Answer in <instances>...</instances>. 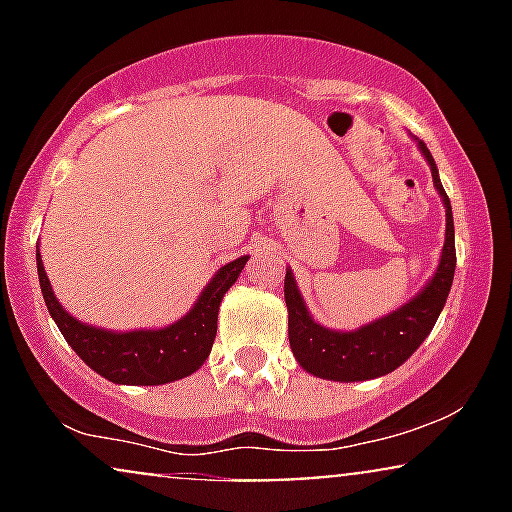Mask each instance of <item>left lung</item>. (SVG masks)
<instances>
[{
  "label": "left lung",
  "instance_id": "left-lung-1",
  "mask_svg": "<svg viewBox=\"0 0 512 512\" xmlns=\"http://www.w3.org/2000/svg\"><path fill=\"white\" fill-rule=\"evenodd\" d=\"M419 149L431 166L433 185L445 204V245L440 264L433 279L395 313L363 325L354 332H337L317 325L305 308L301 291L291 269H286L284 298L289 308V342L296 361L325 380L337 383H356V380L380 378L402 366L431 334L440 310H443L455 276V226H452V207L438 178V166L424 142Z\"/></svg>",
  "mask_w": 512,
  "mask_h": 512
}]
</instances>
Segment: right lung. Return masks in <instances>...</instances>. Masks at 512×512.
Segmentation results:
<instances>
[{"mask_svg":"<svg viewBox=\"0 0 512 512\" xmlns=\"http://www.w3.org/2000/svg\"><path fill=\"white\" fill-rule=\"evenodd\" d=\"M35 257H38V279L45 305L67 344L88 368L117 385H163L187 378L197 368H202L216 337V320H219L223 293L236 284L245 262H248V257L243 255L223 264L207 284V289L202 291V296L197 298V303L192 305L190 313L173 325L161 327V330L113 332L86 325L69 315L52 293L50 279L45 274L43 260H40V250L35 252Z\"/></svg>","mask_w":512,"mask_h":512,"instance_id":"obj_1","label":"right lung"}]
</instances>
